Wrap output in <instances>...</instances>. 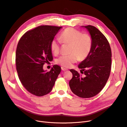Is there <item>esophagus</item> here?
Segmentation results:
<instances>
[{
  "instance_id": "1",
  "label": "esophagus",
  "mask_w": 127,
  "mask_h": 127,
  "mask_svg": "<svg viewBox=\"0 0 127 127\" xmlns=\"http://www.w3.org/2000/svg\"><path fill=\"white\" fill-rule=\"evenodd\" d=\"M61 69L63 70V71H66L68 70V69L65 68V67H61Z\"/></svg>"
}]
</instances>
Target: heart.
Returning a JSON list of instances; mask_svg holds the SVG:
<instances>
[{
	"label": "heart",
	"mask_w": 127,
	"mask_h": 127,
	"mask_svg": "<svg viewBox=\"0 0 127 127\" xmlns=\"http://www.w3.org/2000/svg\"><path fill=\"white\" fill-rule=\"evenodd\" d=\"M60 40L64 44H70V53L68 55H62L56 61V63L65 67H70L74 63L86 59L92 46V39L90 35L83 33L81 31L72 28L66 29L62 32ZM59 39L54 38L50 43L52 52L58 54L62 42Z\"/></svg>",
	"instance_id": "1"
}]
</instances>
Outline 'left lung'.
<instances>
[{"mask_svg": "<svg viewBox=\"0 0 127 127\" xmlns=\"http://www.w3.org/2000/svg\"><path fill=\"white\" fill-rule=\"evenodd\" d=\"M92 39V46L88 57L79 65L80 74L70 69L72 78L69 82L71 90L82 98L92 97L102 90L109 79L111 67V49L106 37L96 28L87 25Z\"/></svg>", "mask_w": 127, "mask_h": 127, "instance_id": "obj_1", "label": "left lung"}]
</instances>
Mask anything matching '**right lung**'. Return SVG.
Masks as SVG:
<instances>
[{
    "label": "right lung",
    "mask_w": 127,
    "mask_h": 127,
    "mask_svg": "<svg viewBox=\"0 0 127 127\" xmlns=\"http://www.w3.org/2000/svg\"><path fill=\"white\" fill-rule=\"evenodd\" d=\"M62 27L41 25L25 32L20 39L16 52V66L23 87L37 96L52 91L61 72L55 65L49 71L43 69L45 63L53 60L50 43Z\"/></svg>",
    "instance_id": "right-lung-1"
}]
</instances>
